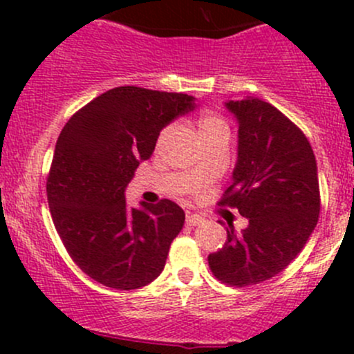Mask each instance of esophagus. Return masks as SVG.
I'll return each mask as SVG.
<instances>
[{"label":"esophagus","instance_id":"1","mask_svg":"<svg viewBox=\"0 0 354 354\" xmlns=\"http://www.w3.org/2000/svg\"><path fill=\"white\" fill-rule=\"evenodd\" d=\"M203 217L198 216V214H188L187 216V226H200L203 224Z\"/></svg>","mask_w":354,"mask_h":354}]
</instances>
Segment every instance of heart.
Segmentation results:
<instances>
[{
	"mask_svg": "<svg viewBox=\"0 0 354 354\" xmlns=\"http://www.w3.org/2000/svg\"><path fill=\"white\" fill-rule=\"evenodd\" d=\"M197 130H198L200 138L212 137V135H226V137H230V124H227V121L224 120L223 116H219V114L210 113V111H203V113L198 114ZM166 135H167V128H164L156 140L157 147L166 140Z\"/></svg>",
	"mask_w": 354,
	"mask_h": 354,
	"instance_id": "heart-1",
	"label": "heart"
}]
</instances>
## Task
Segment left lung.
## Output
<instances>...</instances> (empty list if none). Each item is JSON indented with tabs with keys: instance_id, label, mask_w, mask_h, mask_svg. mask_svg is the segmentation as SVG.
Returning <instances> with one entry per match:
<instances>
[{
	"instance_id": "obj_1",
	"label": "left lung",
	"mask_w": 354,
	"mask_h": 354,
	"mask_svg": "<svg viewBox=\"0 0 354 354\" xmlns=\"http://www.w3.org/2000/svg\"><path fill=\"white\" fill-rule=\"evenodd\" d=\"M226 108L240 124L238 162L217 205L238 209L248 227H227L209 267L221 283L246 288L277 276L308 241L320 214L319 174L308 138L279 109L252 97Z\"/></svg>"
}]
</instances>
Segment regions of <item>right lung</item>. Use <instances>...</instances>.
I'll return each mask as SVG.
<instances>
[{"instance_id":"1","label":"right lung","mask_w":354,"mask_h":354,"mask_svg":"<svg viewBox=\"0 0 354 354\" xmlns=\"http://www.w3.org/2000/svg\"><path fill=\"white\" fill-rule=\"evenodd\" d=\"M194 108L188 94L124 85L63 127L46 183L49 210L68 255L97 283L130 291L162 272L183 209L167 198L130 209L124 188L160 130Z\"/></svg>"}]
</instances>
